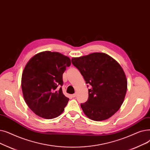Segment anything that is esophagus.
Masks as SVG:
<instances>
[{
  "mask_svg": "<svg viewBox=\"0 0 150 150\" xmlns=\"http://www.w3.org/2000/svg\"><path fill=\"white\" fill-rule=\"evenodd\" d=\"M72 96L73 97V98H75L76 96V93H74V94H73V95H72Z\"/></svg>",
  "mask_w": 150,
  "mask_h": 150,
  "instance_id": "obj_1",
  "label": "esophagus"
}]
</instances>
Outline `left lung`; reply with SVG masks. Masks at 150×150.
Segmentation results:
<instances>
[{"label":"left lung","instance_id":"8db88e82","mask_svg":"<svg viewBox=\"0 0 150 150\" xmlns=\"http://www.w3.org/2000/svg\"><path fill=\"white\" fill-rule=\"evenodd\" d=\"M71 62L90 85L88 100L81 104L85 115L97 122L111 117L122 105L127 90L126 75L120 64L101 52L73 58Z\"/></svg>","mask_w":150,"mask_h":150}]
</instances>
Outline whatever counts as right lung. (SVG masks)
<instances>
[{
  "mask_svg": "<svg viewBox=\"0 0 150 150\" xmlns=\"http://www.w3.org/2000/svg\"><path fill=\"white\" fill-rule=\"evenodd\" d=\"M71 65L69 57L55 52L35 55L23 71L21 87L24 100L36 115L46 119L57 117L69 98L63 95V74Z\"/></svg>",
  "mask_w": 150,
  "mask_h": 150,
  "instance_id": "right-lung-1",
  "label": "right lung"
}]
</instances>
